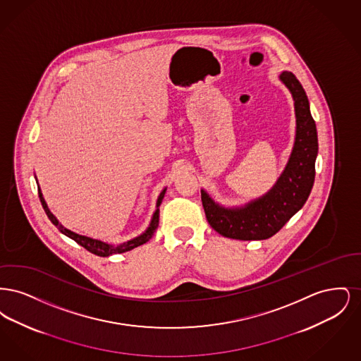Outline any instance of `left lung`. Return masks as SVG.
I'll list each match as a JSON object with an SVG mask.
<instances>
[{
  "label": "left lung",
  "mask_w": 361,
  "mask_h": 361,
  "mask_svg": "<svg viewBox=\"0 0 361 361\" xmlns=\"http://www.w3.org/2000/svg\"><path fill=\"white\" fill-rule=\"evenodd\" d=\"M280 81L291 92L296 134L290 159L275 185L264 196L245 206L227 207L215 203L202 189V203L209 226L226 238L261 240L271 238L305 206L315 178L318 154L317 126L310 112L309 99L291 71H283Z\"/></svg>",
  "instance_id": "8db88e82"
}]
</instances>
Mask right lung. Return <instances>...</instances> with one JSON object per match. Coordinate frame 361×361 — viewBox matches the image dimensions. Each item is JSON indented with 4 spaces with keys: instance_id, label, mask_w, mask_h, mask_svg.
I'll return each instance as SVG.
<instances>
[{
    "instance_id": "add662e5",
    "label": "right lung",
    "mask_w": 361,
    "mask_h": 361,
    "mask_svg": "<svg viewBox=\"0 0 361 361\" xmlns=\"http://www.w3.org/2000/svg\"><path fill=\"white\" fill-rule=\"evenodd\" d=\"M37 190H39V199H40V203H42V206H43L44 212L47 214V216H49V219L51 221L52 224L56 226L58 230H59L62 234H65L66 237H69L71 240H75L78 245H81L82 247H85L87 252L93 253V255H96V256H100V257H108V256H112V255L128 252V250H131V249H134V247H137V246H140V245L146 243L147 240H150V238L154 235L155 230H157V227H158V222H159V208H158V207L161 206V203H162V199H164V196H165L166 188L164 189V190L159 193V196H158L157 209H155V212L153 214L152 222L149 224L147 230H146L145 233H142L140 235L135 237V238L127 240V242H123V243L116 245V246H115V245L105 243L103 240H93V238L85 237V235H80V234L71 231L69 228L63 227L62 224H59V221L52 215L51 211L49 209L47 203H46V200H44V197H43V195H42V190H40L39 187H37Z\"/></svg>"
}]
</instances>
